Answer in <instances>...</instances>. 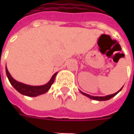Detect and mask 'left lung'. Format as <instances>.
<instances>
[{
    "label": "left lung",
    "mask_w": 134,
    "mask_h": 134,
    "mask_svg": "<svg viewBox=\"0 0 134 134\" xmlns=\"http://www.w3.org/2000/svg\"><path fill=\"white\" fill-rule=\"evenodd\" d=\"M122 88H123V87H121L120 90H118V92H116L115 93H114V94H111V95H108V96H90V95H88V94H86V93H83V92H82V91H80V93L82 94V95H84V96H87V97H88L90 99H93V100H98V101H103V100H109V99L112 98L113 97H114L115 96H116L117 94H118L120 91H121V90H122Z\"/></svg>",
    "instance_id": "left-lung-1"
}]
</instances>
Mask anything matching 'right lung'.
Returning <instances> with one entry per match:
<instances>
[{"instance_id":"right-lung-1","label":"right lung","mask_w":134,"mask_h":134,"mask_svg":"<svg viewBox=\"0 0 134 134\" xmlns=\"http://www.w3.org/2000/svg\"><path fill=\"white\" fill-rule=\"evenodd\" d=\"M5 72H6V75L8 77V79L11 85L19 93L24 95V96H29V97H36V96H40V95L47 93V91L50 89L52 85L53 84L56 75L57 74V72L54 73L52 77V78L50 79V80L47 82V84L44 85H39V86H33V85H29L22 83V82L16 81V80H14L12 77V76L10 75L6 66H5Z\"/></svg>"}]
</instances>
